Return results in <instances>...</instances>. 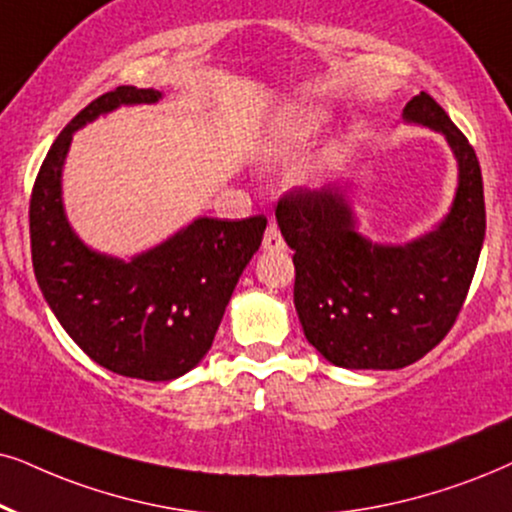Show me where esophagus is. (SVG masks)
Here are the masks:
<instances>
[{
	"label": "esophagus",
	"mask_w": 512,
	"mask_h": 512,
	"mask_svg": "<svg viewBox=\"0 0 512 512\" xmlns=\"http://www.w3.org/2000/svg\"><path fill=\"white\" fill-rule=\"evenodd\" d=\"M262 245H264V250H269V252H278V250L286 248V243H283V236H281V231H278L276 224L267 226V231H264Z\"/></svg>",
	"instance_id": "34e87169"
}]
</instances>
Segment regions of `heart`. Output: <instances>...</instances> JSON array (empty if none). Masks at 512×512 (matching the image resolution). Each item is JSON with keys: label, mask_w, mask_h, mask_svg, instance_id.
I'll return each mask as SVG.
<instances>
[{"label": "heart", "mask_w": 512, "mask_h": 512, "mask_svg": "<svg viewBox=\"0 0 512 512\" xmlns=\"http://www.w3.org/2000/svg\"><path fill=\"white\" fill-rule=\"evenodd\" d=\"M328 113L319 106H290L271 122L267 137H264V155L269 160H290L312 144L316 134L326 127Z\"/></svg>", "instance_id": "heart-1"}]
</instances>
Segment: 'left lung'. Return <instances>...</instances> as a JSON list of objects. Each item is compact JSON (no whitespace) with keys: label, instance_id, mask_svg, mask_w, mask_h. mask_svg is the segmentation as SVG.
<instances>
[{"label":"left lung","instance_id":"1","mask_svg":"<svg viewBox=\"0 0 512 512\" xmlns=\"http://www.w3.org/2000/svg\"><path fill=\"white\" fill-rule=\"evenodd\" d=\"M404 118L442 132L458 160L454 208L428 236L378 245L354 231L340 189H293L276 222L293 248L295 309L321 357L342 368L392 371L423 359L461 314L487 229L480 160L430 94Z\"/></svg>","mask_w":512,"mask_h":512}]
</instances>
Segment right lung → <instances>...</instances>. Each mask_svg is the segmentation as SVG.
I'll return each instance as SVG.
<instances>
[{"label": "right lung", "instance_id": "1", "mask_svg": "<svg viewBox=\"0 0 512 512\" xmlns=\"http://www.w3.org/2000/svg\"><path fill=\"white\" fill-rule=\"evenodd\" d=\"M158 89L118 87L82 108L51 144L30 196L32 269L77 347L127 378L174 380L208 354L267 229V217L196 222L158 248L113 260L89 250L63 215L61 167L75 129L122 103H155Z\"/></svg>", "mask_w": 512, "mask_h": 512}]
</instances>
